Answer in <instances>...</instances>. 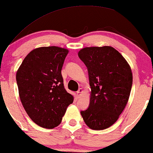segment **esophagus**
<instances>
[{
  "label": "esophagus",
  "instance_id": "1",
  "mask_svg": "<svg viewBox=\"0 0 153 153\" xmlns=\"http://www.w3.org/2000/svg\"><path fill=\"white\" fill-rule=\"evenodd\" d=\"M83 92H84V91H83V89H82V88H80L79 89L78 91H77V96H78V97H80L81 96H82V94H83Z\"/></svg>",
  "mask_w": 153,
  "mask_h": 153
}]
</instances>
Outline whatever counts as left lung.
<instances>
[{
    "label": "left lung",
    "instance_id": "obj_1",
    "mask_svg": "<svg viewBox=\"0 0 153 153\" xmlns=\"http://www.w3.org/2000/svg\"><path fill=\"white\" fill-rule=\"evenodd\" d=\"M78 56L87 66L91 87L89 106L81 114L89 128L105 130L118 120L128 102L132 70L112 46L86 47Z\"/></svg>",
    "mask_w": 153,
    "mask_h": 153
}]
</instances>
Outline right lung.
Here are the masks:
<instances>
[{
    "label": "right lung",
    "instance_id": "obj_1",
    "mask_svg": "<svg viewBox=\"0 0 153 153\" xmlns=\"http://www.w3.org/2000/svg\"><path fill=\"white\" fill-rule=\"evenodd\" d=\"M69 51L58 46L33 49L16 73L21 103L29 117L46 129L57 127L74 97L66 91L62 69Z\"/></svg>",
    "mask_w": 153,
    "mask_h": 153
}]
</instances>
